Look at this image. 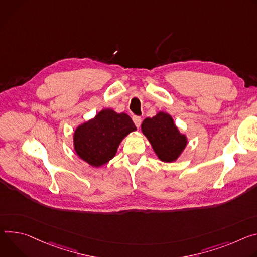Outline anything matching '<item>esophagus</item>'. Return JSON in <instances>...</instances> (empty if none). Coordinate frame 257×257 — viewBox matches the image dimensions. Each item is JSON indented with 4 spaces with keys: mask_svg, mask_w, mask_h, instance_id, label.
Returning a JSON list of instances; mask_svg holds the SVG:
<instances>
[{
    "mask_svg": "<svg viewBox=\"0 0 257 257\" xmlns=\"http://www.w3.org/2000/svg\"><path fill=\"white\" fill-rule=\"evenodd\" d=\"M133 121H134L135 125H136L137 127H139L140 124H141V122H142V118H141L140 116H134V117H133Z\"/></svg>",
    "mask_w": 257,
    "mask_h": 257,
    "instance_id": "obj_1",
    "label": "esophagus"
}]
</instances>
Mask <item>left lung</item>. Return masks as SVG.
Here are the masks:
<instances>
[{
    "label": "left lung",
    "instance_id": "1",
    "mask_svg": "<svg viewBox=\"0 0 257 257\" xmlns=\"http://www.w3.org/2000/svg\"><path fill=\"white\" fill-rule=\"evenodd\" d=\"M141 130L162 162H175L188 145L187 136L180 132L172 115L164 111L145 118Z\"/></svg>",
    "mask_w": 257,
    "mask_h": 257
}]
</instances>
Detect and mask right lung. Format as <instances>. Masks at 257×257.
<instances>
[{
  "mask_svg": "<svg viewBox=\"0 0 257 257\" xmlns=\"http://www.w3.org/2000/svg\"><path fill=\"white\" fill-rule=\"evenodd\" d=\"M137 130L126 113L102 109L96 116L79 124L73 133L76 155L93 167H101L115 156L122 140Z\"/></svg>",
  "mask_w": 257,
  "mask_h": 257,
  "instance_id": "1",
  "label": "right lung"
}]
</instances>
